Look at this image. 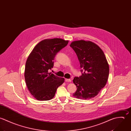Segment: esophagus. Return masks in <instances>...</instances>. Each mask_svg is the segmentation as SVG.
<instances>
[{
	"label": "esophagus",
	"mask_w": 131,
	"mask_h": 131,
	"mask_svg": "<svg viewBox=\"0 0 131 131\" xmlns=\"http://www.w3.org/2000/svg\"><path fill=\"white\" fill-rule=\"evenodd\" d=\"M65 81L66 82H71V80L70 79H65Z\"/></svg>",
	"instance_id": "esophagus-1"
}]
</instances>
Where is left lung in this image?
<instances>
[{
	"label": "left lung",
	"instance_id": "8db88e82",
	"mask_svg": "<svg viewBox=\"0 0 131 131\" xmlns=\"http://www.w3.org/2000/svg\"><path fill=\"white\" fill-rule=\"evenodd\" d=\"M70 46L77 53L83 72L73 80L77 88L73 96L83 100L92 99L104 87L108 78L109 67L104 53L91 41H74Z\"/></svg>",
	"mask_w": 131,
	"mask_h": 131
}]
</instances>
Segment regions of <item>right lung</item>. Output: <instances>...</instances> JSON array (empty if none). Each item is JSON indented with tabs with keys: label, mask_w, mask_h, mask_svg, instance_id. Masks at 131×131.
Here are the masks:
<instances>
[{
	"label": "right lung",
	"mask_w": 131,
	"mask_h": 131,
	"mask_svg": "<svg viewBox=\"0 0 131 131\" xmlns=\"http://www.w3.org/2000/svg\"><path fill=\"white\" fill-rule=\"evenodd\" d=\"M68 41L58 38L46 39L37 44L29 54L25 65V79L28 90L36 100L52 99L57 88L64 83V78L48 71L53 67L57 53Z\"/></svg>",
	"instance_id": "add662e5"
}]
</instances>
